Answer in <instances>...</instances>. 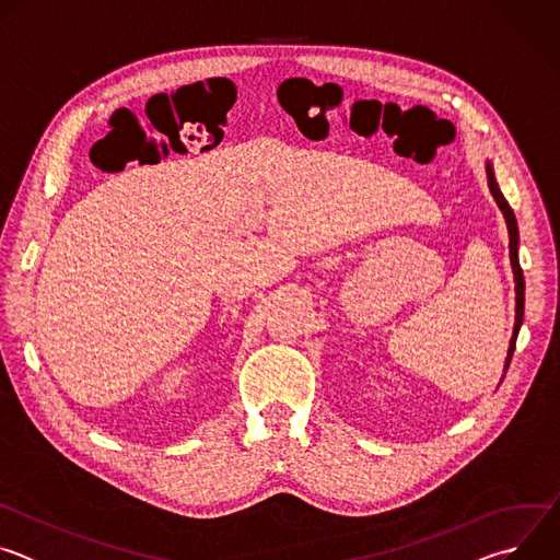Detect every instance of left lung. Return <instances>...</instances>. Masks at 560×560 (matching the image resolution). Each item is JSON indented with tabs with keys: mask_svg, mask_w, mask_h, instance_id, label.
Instances as JSON below:
<instances>
[{
	"mask_svg": "<svg viewBox=\"0 0 560 560\" xmlns=\"http://www.w3.org/2000/svg\"><path fill=\"white\" fill-rule=\"evenodd\" d=\"M486 173H488V186H490V192L497 201V206L501 208L503 217H505V223H508V234H510V261H512V272H514V292H516V318H514V332H512V339H510V348H508V357H505V365H503V374L505 370L510 368V361H512V354H514V346H516V337H518V330L523 326V312H525V279H523V270H521V264H518V223H516V217H514V210L510 208V203L505 201L499 184H497V177H494V166L490 159H486Z\"/></svg>",
	"mask_w": 560,
	"mask_h": 560,
	"instance_id": "obj_1",
	"label": "left lung"
}]
</instances>
